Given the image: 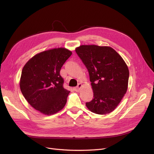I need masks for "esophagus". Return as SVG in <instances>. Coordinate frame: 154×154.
Listing matches in <instances>:
<instances>
[{"label":"esophagus","instance_id":"34e87169","mask_svg":"<svg viewBox=\"0 0 154 154\" xmlns=\"http://www.w3.org/2000/svg\"><path fill=\"white\" fill-rule=\"evenodd\" d=\"M82 87V84H79L78 85H77L75 88H74V89H75V91L76 92H79L80 89V88H81Z\"/></svg>","mask_w":154,"mask_h":154}]
</instances>
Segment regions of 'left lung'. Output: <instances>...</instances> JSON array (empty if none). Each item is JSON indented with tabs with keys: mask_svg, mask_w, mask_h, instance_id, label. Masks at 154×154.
Segmentation results:
<instances>
[{
	"mask_svg": "<svg viewBox=\"0 0 154 154\" xmlns=\"http://www.w3.org/2000/svg\"><path fill=\"white\" fill-rule=\"evenodd\" d=\"M75 52L88 70L94 93L86 107L97 114H109L127 91L129 70L126 63L109 46L82 45Z\"/></svg>",
	"mask_w": 154,
	"mask_h": 154,
	"instance_id": "8db88e82",
	"label": "left lung"
}]
</instances>
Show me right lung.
I'll list each match as a JSON object with an SVG mask.
<instances>
[{
    "label": "right lung",
    "mask_w": 154,
    "mask_h": 154,
    "mask_svg": "<svg viewBox=\"0 0 154 154\" xmlns=\"http://www.w3.org/2000/svg\"><path fill=\"white\" fill-rule=\"evenodd\" d=\"M72 52L64 47L37 54L22 70L20 88L30 106L42 114L51 116L61 110L70 91L63 87L61 67Z\"/></svg>",
    "instance_id": "obj_1"
}]
</instances>
